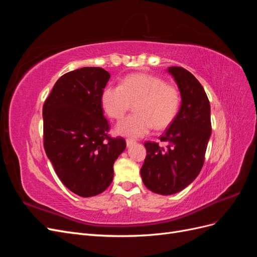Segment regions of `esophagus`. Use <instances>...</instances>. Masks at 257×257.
Listing matches in <instances>:
<instances>
[{
	"mask_svg": "<svg viewBox=\"0 0 257 257\" xmlns=\"http://www.w3.org/2000/svg\"><path fill=\"white\" fill-rule=\"evenodd\" d=\"M135 143H136V142L133 141V139H126V145H127V147L133 146Z\"/></svg>",
	"mask_w": 257,
	"mask_h": 257,
	"instance_id": "34e87169",
	"label": "esophagus"
}]
</instances>
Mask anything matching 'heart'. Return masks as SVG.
<instances>
[{
	"label": "heart",
	"mask_w": 257,
	"mask_h": 257,
	"mask_svg": "<svg viewBox=\"0 0 257 257\" xmlns=\"http://www.w3.org/2000/svg\"><path fill=\"white\" fill-rule=\"evenodd\" d=\"M134 104L133 114L115 127L119 135L143 137L154 126L161 131L172 124L180 110L181 94L174 84L150 74H132L120 85H106L100 94V105L113 120L123 118Z\"/></svg>",
	"instance_id": "b5f03b06"
}]
</instances>
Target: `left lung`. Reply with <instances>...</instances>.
I'll return each instance as SVG.
<instances>
[{
    "instance_id": "8db88e82",
    "label": "left lung",
    "mask_w": 257,
    "mask_h": 257,
    "mask_svg": "<svg viewBox=\"0 0 257 257\" xmlns=\"http://www.w3.org/2000/svg\"><path fill=\"white\" fill-rule=\"evenodd\" d=\"M182 103L175 121L160 139L167 143L146 142L147 157L141 169L144 184L161 195L180 192L194 181L203 168L210 135V103L200 82L189 71L172 66Z\"/></svg>"
}]
</instances>
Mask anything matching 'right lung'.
<instances>
[{"label": "right lung", "mask_w": 257, "mask_h": 257, "mask_svg": "<svg viewBox=\"0 0 257 257\" xmlns=\"http://www.w3.org/2000/svg\"><path fill=\"white\" fill-rule=\"evenodd\" d=\"M109 78L102 67L68 72L43 106L45 152L62 183L81 197L110 185L113 163L126 147L122 137L108 135L100 94Z\"/></svg>", "instance_id": "obj_1"}]
</instances>
